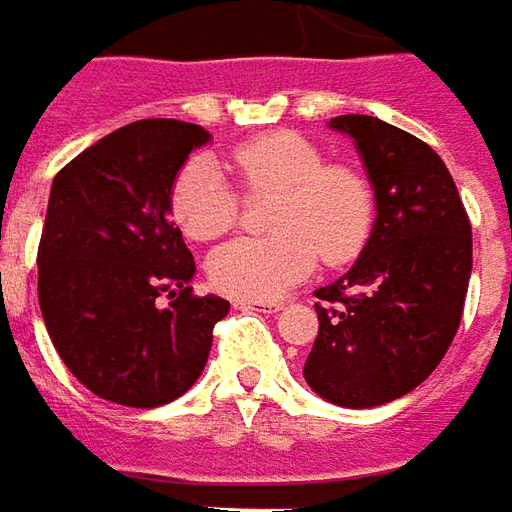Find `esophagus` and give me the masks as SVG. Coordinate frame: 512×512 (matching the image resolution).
Instances as JSON below:
<instances>
[{
  "label": "esophagus",
  "instance_id": "34e87169",
  "mask_svg": "<svg viewBox=\"0 0 512 512\" xmlns=\"http://www.w3.org/2000/svg\"><path fill=\"white\" fill-rule=\"evenodd\" d=\"M237 308H248V311H278L281 303L278 300H237Z\"/></svg>",
  "mask_w": 512,
  "mask_h": 512
}]
</instances>
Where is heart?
Masks as SVG:
<instances>
[{"label":"heart","mask_w":512,"mask_h":512,"mask_svg":"<svg viewBox=\"0 0 512 512\" xmlns=\"http://www.w3.org/2000/svg\"><path fill=\"white\" fill-rule=\"evenodd\" d=\"M228 170L248 195L275 192L273 237L237 239L209 256V278L223 295L270 300L322 262L355 259L372 234V184L350 162H325L317 143L297 132H267L228 151ZM170 209L195 242L237 226L239 198L212 159H192L173 181Z\"/></svg>","instance_id":"heart-1"}]
</instances>
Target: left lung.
<instances>
[{
	"instance_id": "1",
	"label": "left lung",
	"mask_w": 512,
	"mask_h": 512,
	"mask_svg": "<svg viewBox=\"0 0 512 512\" xmlns=\"http://www.w3.org/2000/svg\"><path fill=\"white\" fill-rule=\"evenodd\" d=\"M375 190L378 217L347 273L314 295L320 331L303 375L322 400L375 408L430 378L458 333L471 223L444 159L372 115H339Z\"/></svg>"
}]
</instances>
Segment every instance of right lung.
<instances>
[{
    "label": "right lung",
    "instance_id": "1",
    "mask_svg": "<svg viewBox=\"0 0 512 512\" xmlns=\"http://www.w3.org/2000/svg\"><path fill=\"white\" fill-rule=\"evenodd\" d=\"M204 143L198 123L134 121L54 176L38 303L68 372L101 400L157 408L181 397L228 314L223 297L192 295L195 262L170 220L176 173Z\"/></svg>",
    "mask_w": 512,
    "mask_h": 512
}]
</instances>
